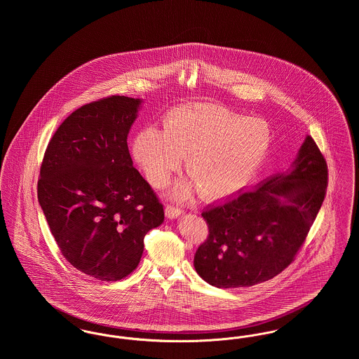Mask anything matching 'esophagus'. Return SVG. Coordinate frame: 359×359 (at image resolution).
Masks as SVG:
<instances>
[{
	"instance_id": "obj_1",
	"label": "esophagus",
	"mask_w": 359,
	"mask_h": 359,
	"mask_svg": "<svg viewBox=\"0 0 359 359\" xmlns=\"http://www.w3.org/2000/svg\"><path fill=\"white\" fill-rule=\"evenodd\" d=\"M165 212H167V217H168V218H177V217H180L184 211H183L180 207H176V205H167V207H165Z\"/></svg>"
}]
</instances>
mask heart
I'll return each instance as SVG.
<instances>
[{"label":"heart","mask_w":359,"mask_h":359,"mask_svg":"<svg viewBox=\"0 0 359 359\" xmlns=\"http://www.w3.org/2000/svg\"><path fill=\"white\" fill-rule=\"evenodd\" d=\"M164 129L142 126L133 138V154L154 187L168 183L186 157V170L198 191L211 199L245 187L264 165L272 132L266 121L219 107H177L164 118ZM187 192L184 184L176 195Z\"/></svg>","instance_id":"heart-1"}]
</instances>
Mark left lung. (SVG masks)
I'll use <instances>...</instances> for the list:
<instances>
[{"label": "left lung", "mask_w": 359, "mask_h": 359, "mask_svg": "<svg viewBox=\"0 0 359 359\" xmlns=\"http://www.w3.org/2000/svg\"><path fill=\"white\" fill-rule=\"evenodd\" d=\"M327 164L306 137L283 173L202 212L208 237L194 266L217 288L252 287L281 273L304 243L327 191Z\"/></svg>", "instance_id": "left-lung-1"}]
</instances>
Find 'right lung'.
I'll use <instances>...</instances> for the list:
<instances>
[{"label":"right lung","mask_w":359,"mask_h":359,"mask_svg":"<svg viewBox=\"0 0 359 359\" xmlns=\"http://www.w3.org/2000/svg\"><path fill=\"white\" fill-rule=\"evenodd\" d=\"M141 102L111 95L83 104L57 128L40 168L39 203L62 255L101 281L132 273L145 234L164 221L128 148Z\"/></svg>","instance_id":"obj_1"}]
</instances>
